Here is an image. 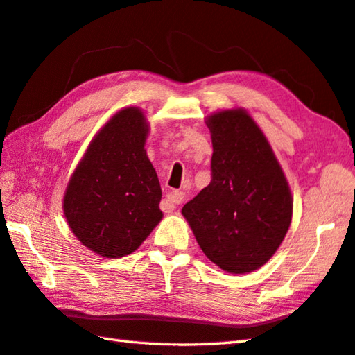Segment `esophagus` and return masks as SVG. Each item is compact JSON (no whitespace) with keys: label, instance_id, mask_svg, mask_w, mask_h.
Listing matches in <instances>:
<instances>
[{"label":"esophagus","instance_id":"34e87169","mask_svg":"<svg viewBox=\"0 0 355 355\" xmlns=\"http://www.w3.org/2000/svg\"><path fill=\"white\" fill-rule=\"evenodd\" d=\"M183 200H184L183 192L172 191V192L166 195V198L162 201V209L166 210V212H169V210L175 209L178 205H182Z\"/></svg>","mask_w":355,"mask_h":355}]
</instances>
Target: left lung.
<instances>
[{"instance_id": "8db88e82", "label": "left lung", "mask_w": 355, "mask_h": 355, "mask_svg": "<svg viewBox=\"0 0 355 355\" xmlns=\"http://www.w3.org/2000/svg\"><path fill=\"white\" fill-rule=\"evenodd\" d=\"M212 180L182 209L197 243L225 273L262 267L288 232L293 198L266 135L243 108L207 117Z\"/></svg>"}]
</instances>
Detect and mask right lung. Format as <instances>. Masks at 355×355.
I'll use <instances>...</instances> for the list:
<instances>
[{"mask_svg": "<svg viewBox=\"0 0 355 355\" xmlns=\"http://www.w3.org/2000/svg\"><path fill=\"white\" fill-rule=\"evenodd\" d=\"M148 131L140 108L120 110L94 135L67 184V223L103 258L137 250L163 218L160 182L145 149Z\"/></svg>", "mask_w": 355, "mask_h": 355, "instance_id": "right-lung-1", "label": "right lung"}]
</instances>
